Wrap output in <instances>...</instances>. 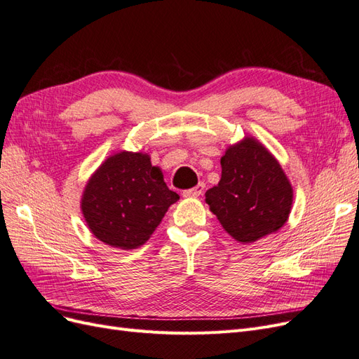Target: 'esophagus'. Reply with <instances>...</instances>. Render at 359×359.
<instances>
[{
	"label": "esophagus",
	"instance_id": "obj_1",
	"mask_svg": "<svg viewBox=\"0 0 359 359\" xmlns=\"http://www.w3.org/2000/svg\"><path fill=\"white\" fill-rule=\"evenodd\" d=\"M203 190H205V184H203V182H199L196 187L189 189V190H184V191H182V196H184V198H199L201 194L203 193Z\"/></svg>",
	"mask_w": 359,
	"mask_h": 359
}]
</instances>
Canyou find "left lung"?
<instances>
[{
	"label": "left lung",
	"instance_id": "obj_1",
	"mask_svg": "<svg viewBox=\"0 0 359 359\" xmlns=\"http://www.w3.org/2000/svg\"><path fill=\"white\" fill-rule=\"evenodd\" d=\"M222 178L205 201L233 240L243 244L277 232L292 210L293 189L268 148L245 136L226 149Z\"/></svg>",
	"mask_w": 359,
	"mask_h": 359
}]
</instances>
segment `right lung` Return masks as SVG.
<instances>
[{
  "label": "right lung",
  "mask_w": 359,
  "mask_h": 359,
  "mask_svg": "<svg viewBox=\"0 0 359 359\" xmlns=\"http://www.w3.org/2000/svg\"><path fill=\"white\" fill-rule=\"evenodd\" d=\"M163 172L147 153L119 151L107 157L83 189L81 210L91 233L121 250L144 245L172 203Z\"/></svg>",
  "instance_id": "right-lung-1"
}]
</instances>
